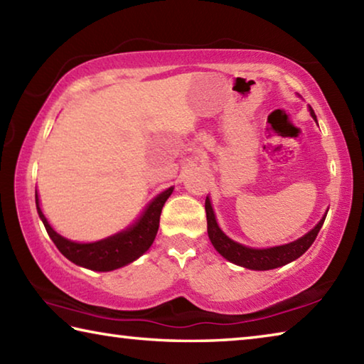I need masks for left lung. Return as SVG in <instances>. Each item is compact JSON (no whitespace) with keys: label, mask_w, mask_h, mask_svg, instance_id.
<instances>
[{"label":"left lung","mask_w":364,"mask_h":364,"mask_svg":"<svg viewBox=\"0 0 364 364\" xmlns=\"http://www.w3.org/2000/svg\"><path fill=\"white\" fill-rule=\"evenodd\" d=\"M308 110H310V115L313 117V120L318 123L313 109L308 107ZM205 212H207L208 239H210L215 250H217L221 257L226 258L228 262L237 264V267L255 269V271L274 269V268L284 267V264L291 263L294 260H297V258L300 255H304L305 252L310 249V245L315 242L318 232L321 230V226L326 220V215H328V210H326L323 218L318 221L315 228H311L306 234H304V236L299 239H295L292 242L274 245V247L255 249V247H249V245H244L241 242L234 241V239H231L223 230H221L217 221V215L213 212L212 200L208 196L205 199Z\"/></svg>","instance_id":"left-lung-1"}]
</instances>
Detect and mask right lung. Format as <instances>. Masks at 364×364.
<instances>
[{
	"mask_svg": "<svg viewBox=\"0 0 364 364\" xmlns=\"http://www.w3.org/2000/svg\"><path fill=\"white\" fill-rule=\"evenodd\" d=\"M173 186L162 191L144 207L139 217L133 223L112 236L100 239L95 242H77L64 237L49 225L48 218L41 210L38 191L35 189V202L38 217L45 225L48 236L56 244L60 254L67 260L78 264V267L93 271H114L127 267L146 254L154 242L159 231V221L162 207L173 193Z\"/></svg>",
	"mask_w": 364,
	"mask_h": 364,
	"instance_id": "obj_1",
	"label": "right lung"
}]
</instances>
